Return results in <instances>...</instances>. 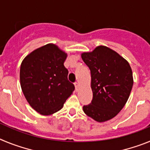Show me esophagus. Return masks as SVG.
I'll return each mask as SVG.
<instances>
[{
  "label": "esophagus",
  "instance_id": "34e87169",
  "mask_svg": "<svg viewBox=\"0 0 150 150\" xmlns=\"http://www.w3.org/2000/svg\"><path fill=\"white\" fill-rule=\"evenodd\" d=\"M74 86H75V88H76V91H78V89H79V84L78 82H76V83H74Z\"/></svg>",
  "mask_w": 150,
  "mask_h": 150
}]
</instances>
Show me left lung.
<instances>
[{
    "label": "left lung",
    "mask_w": 150,
    "mask_h": 150,
    "mask_svg": "<svg viewBox=\"0 0 150 150\" xmlns=\"http://www.w3.org/2000/svg\"><path fill=\"white\" fill-rule=\"evenodd\" d=\"M91 71L93 98L83 106L88 116L99 122L116 116L126 104L133 86V74L129 63L114 50L98 46L92 52L81 54Z\"/></svg>",
    "instance_id": "obj_1"
}]
</instances>
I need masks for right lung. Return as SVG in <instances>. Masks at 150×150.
<instances>
[{
	"label": "right lung",
	"instance_id": "right-lung-1",
	"mask_svg": "<svg viewBox=\"0 0 150 150\" xmlns=\"http://www.w3.org/2000/svg\"><path fill=\"white\" fill-rule=\"evenodd\" d=\"M67 56L59 46L49 43L31 52L21 64V88L30 107L40 114L48 116L60 110L74 91L64 65Z\"/></svg>",
	"mask_w": 150,
	"mask_h": 150
}]
</instances>
